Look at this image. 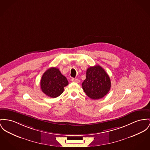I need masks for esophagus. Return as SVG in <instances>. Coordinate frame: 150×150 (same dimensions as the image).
I'll return each mask as SVG.
<instances>
[{
	"instance_id": "esophagus-1",
	"label": "esophagus",
	"mask_w": 150,
	"mask_h": 150,
	"mask_svg": "<svg viewBox=\"0 0 150 150\" xmlns=\"http://www.w3.org/2000/svg\"><path fill=\"white\" fill-rule=\"evenodd\" d=\"M71 81L74 82H77V83H79L80 82V80L78 79H71Z\"/></svg>"
}]
</instances>
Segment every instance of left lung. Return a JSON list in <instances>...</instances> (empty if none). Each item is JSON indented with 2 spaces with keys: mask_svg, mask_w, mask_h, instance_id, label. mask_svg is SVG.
Returning <instances> with one entry per match:
<instances>
[{
  "mask_svg": "<svg viewBox=\"0 0 150 150\" xmlns=\"http://www.w3.org/2000/svg\"><path fill=\"white\" fill-rule=\"evenodd\" d=\"M110 88V77L100 66L88 68L86 79L82 82V89L89 97L93 100L100 99L108 93Z\"/></svg>",
  "mask_w": 150,
  "mask_h": 150,
  "instance_id": "1",
  "label": "left lung"
}]
</instances>
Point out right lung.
Segmentation results:
<instances>
[{"instance_id":"right-lung-1","label":"right lung","mask_w":150,"mask_h":150,"mask_svg":"<svg viewBox=\"0 0 150 150\" xmlns=\"http://www.w3.org/2000/svg\"><path fill=\"white\" fill-rule=\"evenodd\" d=\"M68 85L67 78L58 68L52 67L43 74L40 81L42 91L48 97L56 98L64 91V87Z\"/></svg>"}]
</instances>
